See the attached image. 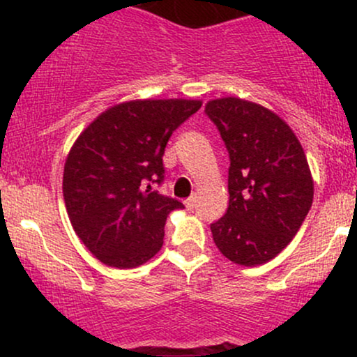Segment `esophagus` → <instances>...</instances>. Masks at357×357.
Wrapping results in <instances>:
<instances>
[{
  "instance_id": "obj_1",
  "label": "esophagus",
  "mask_w": 357,
  "mask_h": 357,
  "mask_svg": "<svg viewBox=\"0 0 357 357\" xmlns=\"http://www.w3.org/2000/svg\"><path fill=\"white\" fill-rule=\"evenodd\" d=\"M184 204H186L188 210H192V208H195V204H196V196H190V198L184 202Z\"/></svg>"
}]
</instances>
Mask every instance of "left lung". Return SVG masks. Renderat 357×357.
I'll return each instance as SVG.
<instances>
[{"instance_id": "left-lung-1", "label": "left lung", "mask_w": 357, "mask_h": 357, "mask_svg": "<svg viewBox=\"0 0 357 357\" xmlns=\"http://www.w3.org/2000/svg\"><path fill=\"white\" fill-rule=\"evenodd\" d=\"M204 114L228 155L230 203L211 223L216 247L233 264H267L297 235L312 206L314 183L301 142L272 110L225 97Z\"/></svg>"}]
</instances>
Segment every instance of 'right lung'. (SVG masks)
Returning a JSON list of instances; mask_svg holds the SVG:
<instances>
[{
	"mask_svg": "<svg viewBox=\"0 0 357 357\" xmlns=\"http://www.w3.org/2000/svg\"><path fill=\"white\" fill-rule=\"evenodd\" d=\"M199 100H132L100 114L80 134L63 169L72 227L102 264L134 268L162 247L166 218L184 208L154 190L165 181L171 134Z\"/></svg>",
	"mask_w": 357,
	"mask_h": 357,
	"instance_id": "obj_1",
	"label": "right lung"
}]
</instances>
